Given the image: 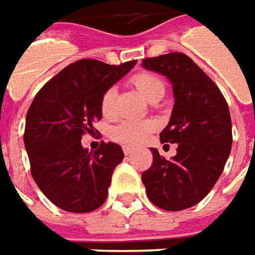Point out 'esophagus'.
Wrapping results in <instances>:
<instances>
[{"label":"esophagus","mask_w":255,"mask_h":255,"mask_svg":"<svg viewBox=\"0 0 255 255\" xmlns=\"http://www.w3.org/2000/svg\"><path fill=\"white\" fill-rule=\"evenodd\" d=\"M134 152V149L130 147V146H123V153L126 154V156H129V154H132Z\"/></svg>","instance_id":"esophagus-1"}]
</instances>
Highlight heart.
I'll return each instance as SVG.
<instances>
[{"mask_svg": "<svg viewBox=\"0 0 255 255\" xmlns=\"http://www.w3.org/2000/svg\"><path fill=\"white\" fill-rule=\"evenodd\" d=\"M132 84L149 102L160 101L166 91V84L162 78L159 75L149 74V72L134 75L132 78ZM115 99H116L115 88H109L103 93L102 99H101V112L105 118H109L113 115ZM152 129L153 125L150 122L123 121L112 129V137L115 140L122 142L125 144H137L142 142Z\"/></svg>", "mask_w": 255, "mask_h": 255, "instance_id": "b5f03b06", "label": "heart"}]
</instances>
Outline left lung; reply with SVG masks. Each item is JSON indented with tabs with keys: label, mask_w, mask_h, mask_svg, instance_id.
<instances>
[{
	"label": "left lung",
	"mask_w": 255,
	"mask_h": 255,
	"mask_svg": "<svg viewBox=\"0 0 255 255\" xmlns=\"http://www.w3.org/2000/svg\"><path fill=\"white\" fill-rule=\"evenodd\" d=\"M142 66L166 76L173 86L170 121L162 143H177L170 160L150 147L153 164L143 171L149 200L167 211L200 203L223 173L231 152V118L220 89L187 55L171 52L146 58Z\"/></svg>",
	"instance_id": "obj_1"
}]
</instances>
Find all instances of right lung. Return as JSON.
Here are the masks:
<instances>
[{"instance_id": "add662e5", "label": "right lung", "mask_w": 255, "mask_h": 255, "mask_svg": "<svg viewBox=\"0 0 255 255\" xmlns=\"http://www.w3.org/2000/svg\"><path fill=\"white\" fill-rule=\"evenodd\" d=\"M136 61L108 65L81 59L62 69L36 93L25 119L24 143L35 183L56 207L89 213L108 197L122 147L102 143L95 153L82 146L102 119L103 93L122 79Z\"/></svg>"}]
</instances>
